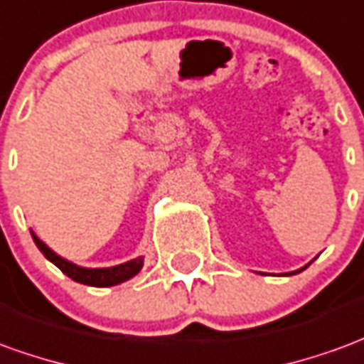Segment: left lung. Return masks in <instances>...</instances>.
<instances>
[{
  "label": "left lung",
  "instance_id": "8db88e82",
  "mask_svg": "<svg viewBox=\"0 0 364 364\" xmlns=\"http://www.w3.org/2000/svg\"><path fill=\"white\" fill-rule=\"evenodd\" d=\"M304 268H307V266H304ZM304 268H301V270H304ZM301 270H296V272H291V274H297V272H301Z\"/></svg>",
  "mask_w": 364,
  "mask_h": 364
}]
</instances>
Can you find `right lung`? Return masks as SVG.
I'll return each instance as SVG.
<instances>
[{"instance_id":"right-lung-1","label":"right lung","mask_w":364,"mask_h":364,"mask_svg":"<svg viewBox=\"0 0 364 364\" xmlns=\"http://www.w3.org/2000/svg\"><path fill=\"white\" fill-rule=\"evenodd\" d=\"M33 240H35L41 252L45 254V258L53 262L63 274H67L68 278L75 279L78 284H86V286H94V288H110V286L122 284L126 279L134 278L144 266V256H138L134 260L112 266V268H82V266H76L73 262L65 260L63 256L53 252L49 246L43 240H39L35 235H33Z\"/></svg>"}]
</instances>
